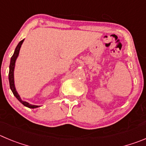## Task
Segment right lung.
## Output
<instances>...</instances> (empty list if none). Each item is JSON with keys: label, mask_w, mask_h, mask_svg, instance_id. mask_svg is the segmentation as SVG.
<instances>
[{"label": "right lung", "mask_w": 146, "mask_h": 146, "mask_svg": "<svg viewBox=\"0 0 146 146\" xmlns=\"http://www.w3.org/2000/svg\"><path fill=\"white\" fill-rule=\"evenodd\" d=\"M25 39L22 40L20 41L19 42V44L17 45V48H16L15 50H14V53L13 54V56H11V62H10V66H9V85H10V88L11 90L12 93L14 95L17 99L19 101L20 103L23 104L25 106L28 107V108H30V109H35V108H37L39 107V106H35V105H32V104H29V103L26 102V101H24L21 99L19 95L18 94L17 91L16 90L15 85H14V67H15V63L16 60H17V57L19 56V53L20 48H21V45L23 43Z\"/></svg>", "instance_id": "add662e5"}]
</instances>
